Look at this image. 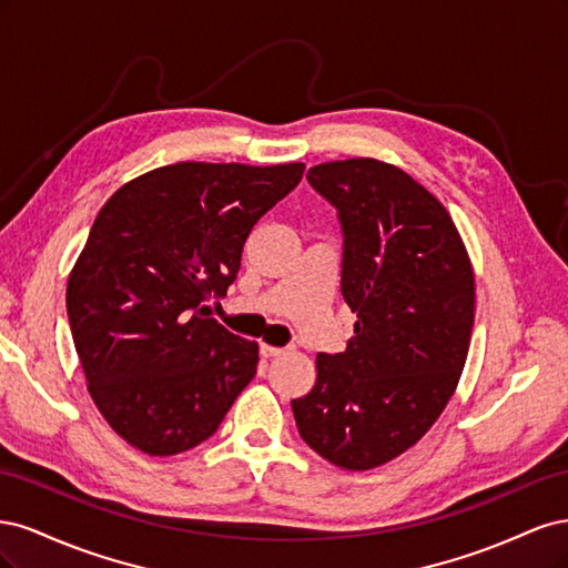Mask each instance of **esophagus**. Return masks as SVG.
Wrapping results in <instances>:
<instances>
[{
  "instance_id": "34e87169",
  "label": "esophagus",
  "mask_w": 568,
  "mask_h": 568,
  "mask_svg": "<svg viewBox=\"0 0 568 568\" xmlns=\"http://www.w3.org/2000/svg\"><path fill=\"white\" fill-rule=\"evenodd\" d=\"M291 348H277V346H267V343H263V348H261V353L265 355V357H280V355H286Z\"/></svg>"
}]
</instances>
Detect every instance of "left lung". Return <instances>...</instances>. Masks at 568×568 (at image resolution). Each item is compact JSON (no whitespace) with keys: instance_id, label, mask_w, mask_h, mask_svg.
Here are the masks:
<instances>
[{"instance_id":"8db88e82","label":"left lung","mask_w":568,"mask_h":568,"mask_svg":"<svg viewBox=\"0 0 568 568\" xmlns=\"http://www.w3.org/2000/svg\"><path fill=\"white\" fill-rule=\"evenodd\" d=\"M307 182L338 211L341 294L357 313L343 353H320L313 390L291 403L326 462L367 471L409 450L453 398L467 363L476 282L445 205L376 159L329 161Z\"/></svg>"}]
</instances>
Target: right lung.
I'll use <instances>...</instances> for the list:
<instances>
[{
  "label": "right lung",
  "mask_w": 568,
  "mask_h": 568,
  "mask_svg": "<svg viewBox=\"0 0 568 568\" xmlns=\"http://www.w3.org/2000/svg\"><path fill=\"white\" fill-rule=\"evenodd\" d=\"M303 163L182 161L104 203L65 288L88 390L113 432L151 457L196 448L257 369V343L209 317L251 230Z\"/></svg>",
  "instance_id": "right-lung-1"
}]
</instances>
